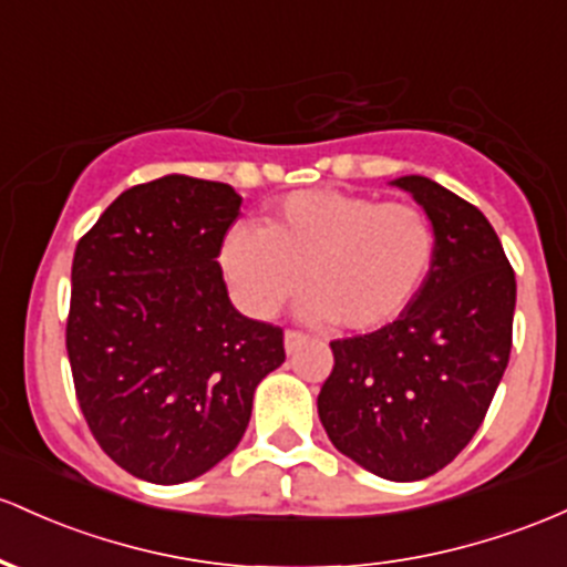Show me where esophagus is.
<instances>
[{
	"mask_svg": "<svg viewBox=\"0 0 567 567\" xmlns=\"http://www.w3.org/2000/svg\"><path fill=\"white\" fill-rule=\"evenodd\" d=\"M303 341H307V336L303 333H298V331H285V352L288 354H293L298 347L303 344Z\"/></svg>",
	"mask_w": 567,
	"mask_h": 567,
	"instance_id": "esophagus-1",
	"label": "esophagus"
}]
</instances>
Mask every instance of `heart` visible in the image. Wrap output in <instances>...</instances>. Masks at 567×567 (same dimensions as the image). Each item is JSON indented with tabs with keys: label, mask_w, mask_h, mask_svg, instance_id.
<instances>
[{
	"label": "heart",
	"mask_w": 567,
	"mask_h": 567,
	"mask_svg": "<svg viewBox=\"0 0 567 567\" xmlns=\"http://www.w3.org/2000/svg\"><path fill=\"white\" fill-rule=\"evenodd\" d=\"M433 258V223L420 207L331 188L290 193L266 226L236 223L217 252L247 315L274 317L307 282L301 315L347 331L393 322L422 290Z\"/></svg>",
	"instance_id": "obj_1"
}]
</instances>
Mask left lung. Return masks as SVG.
Here are the masks:
<instances>
[{
  "mask_svg": "<svg viewBox=\"0 0 567 567\" xmlns=\"http://www.w3.org/2000/svg\"><path fill=\"white\" fill-rule=\"evenodd\" d=\"M406 190L433 223L435 258L416 298L374 333L331 341L317 395L328 439L360 468L416 482L465 450L512 354L516 279L474 204L422 174Z\"/></svg>",
  "mask_w": 567,
  "mask_h": 567,
  "instance_id": "obj_1",
  "label": "left lung"
}]
</instances>
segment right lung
Here are the masks:
<instances>
[{
	"mask_svg": "<svg viewBox=\"0 0 567 567\" xmlns=\"http://www.w3.org/2000/svg\"><path fill=\"white\" fill-rule=\"evenodd\" d=\"M231 185L166 174L123 190L78 241L66 322L74 393L123 471L183 484L228 457L282 331L236 312L217 264Z\"/></svg>",
	"mask_w": 567,
	"mask_h": 567,
	"instance_id": "add662e5",
	"label": "right lung"
}]
</instances>
